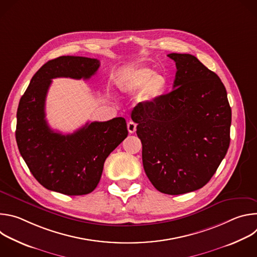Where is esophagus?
Returning a JSON list of instances; mask_svg holds the SVG:
<instances>
[{"label": "esophagus", "instance_id": "34e87169", "mask_svg": "<svg viewBox=\"0 0 257 257\" xmlns=\"http://www.w3.org/2000/svg\"><path fill=\"white\" fill-rule=\"evenodd\" d=\"M136 123H134L133 121H129L128 122V124H127V128H128V131H129V133H134L135 131H136Z\"/></svg>", "mask_w": 257, "mask_h": 257}]
</instances>
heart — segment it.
<instances>
[{"instance_id":"obj_1","label":"heart","mask_w":257,"mask_h":257,"mask_svg":"<svg viewBox=\"0 0 257 257\" xmlns=\"http://www.w3.org/2000/svg\"><path fill=\"white\" fill-rule=\"evenodd\" d=\"M120 89L129 95H135L140 91V99L153 102L159 99L168 87V79L153 69L140 67L126 72L119 80Z\"/></svg>"}]
</instances>
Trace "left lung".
I'll use <instances>...</instances> for the list:
<instances>
[{
    "mask_svg": "<svg viewBox=\"0 0 257 257\" xmlns=\"http://www.w3.org/2000/svg\"><path fill=\"white\" fill-rule=\"evenodd\" d=\"M177 72L174 89L153 102H139L137 123L146 176L162 193L184 194L203 187L230 145L232 111L214 72L190 54H169Z\"/></svg>",
    "mask_w": 257,
    "mask_h": 257,
    "instance_id": "obj_1",
    "label": "left lung"
}]
</instances>
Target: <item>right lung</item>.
<instances>
[{
  "label": "right lung",
  "instance_id": "1",
  "mask_svg": "<svg viewBox=\"0 0 257 257\" xmlns=\"http://www.w3.org/2000/svg\"><path fill=\"white\" fill-rule=\"evenodd\" d=\"M99 65L97 59L85 57L62 56L51 60L33 75L20 98L16 125L18 150L33 177L49 190L66 195L92 192L105 159L128 135L122 117L86 123L66 135L48 125L45 105L52 79H89Z\"/></svg>",
  "mask_w": 257,
  "mask_h": 257
}]
</instances>
